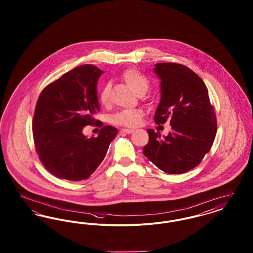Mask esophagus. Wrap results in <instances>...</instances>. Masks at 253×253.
<instances>
[{"instance_id":"esophagus-1","label":"esophagus","mask_w":253,"mask_h":253,"mask_svg":"<svg viewBox=\"0 0 253 253\" xmlns=\"http://www.w3.org/2000/svg\"><path fill=\"white\" fill-rule=\"evenodd\" d=\"M121 132H125V133H132L133 132L132 129H121Z\"/></svg>"}]
</instances>
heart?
I'll use <instances>...</instances> for the list:
<instances>
[{
    "instance_id": "1",
    "label": "heart",
    "mask_w": 253,
    "mask_h": 253,
    "mask_svg": "<svg viewBox=\"0 0 253 253\" xmlns=\"http://www.w3.org/2000/svg\"><path fill=\"white\" fill-rule=\"evenodd\" d=\"M121 78L136 95L145 94L150 87V82L147 77L134 68L126 69L121 74ZM110 92L111 84H106L102 87L99 94V99L102 104H108ZM142 116L143 112L139 109H124L112 117V122L120 126L132 128L139 124Z\"/></svg>"
}]
</instances>
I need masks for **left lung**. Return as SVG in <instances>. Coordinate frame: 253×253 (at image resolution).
Masks as SVG:
<instances>
[{"instance_id":"8db88e82","label":"left lung","mask_w":253,"mask_h":253,"mask_svg":"<svg viewBox=\"0 0 253 253\" xmlns=\"http://www.w3.org/2000/svg\"><path fill=\"white\" fill-rule=\"evenodd\" d=\"M161 99L155 114L157 124L169 121L165 137L147 130L143 155L161 170L179 174L196 167L210 152L217 132L216 115L202 79L179 63H157Z\"/></svg>"}]
</instances>
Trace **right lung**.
I'll return each mask as SVG.
<instances>
[{"instance_id": "obj_1", "label": "right lung", "mask_w": 253, "mask_h": 253, "mask_svg": "<svg viewBox=\"0 0 253 253\" xmlns=\"http://www.w3.org/2000/svg\"><path fill=\"white\" fill-rule=\"evenodd\" d=\"M102 71L84 64L63 74L44 87L32 121L37 154L51 174L60 179H87L102 162L118 130L102 126L94 116L99 112L96 84ZM87 125L103 128L96 138L82 133Z\"/></svg>"}]
</instances>
